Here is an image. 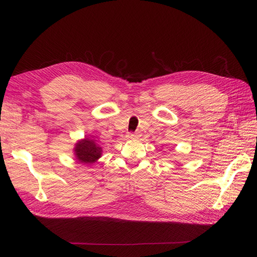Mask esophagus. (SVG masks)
Returning <instances> with one entry per match:
<instances>
[{
  "label": "esophagus",
  "instance_id": "obj_1",
  "mask_svg": "<svg viewBox=\"0 0 257 257\" xmlns=\"http://www.w3.org/2000/svg\"><path fill=\"white\" fill-rule=\"evenodd\" d=\"M140 137L139 134H134V133H130L127 135V139H138Z\"/></svg>",
  "mask_w": 257,
  "mask_h": 257
}]
</instances>
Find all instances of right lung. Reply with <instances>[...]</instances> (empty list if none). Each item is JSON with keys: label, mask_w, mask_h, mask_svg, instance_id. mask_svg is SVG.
Wrapping results in <instances>:
<instances>
[{"label": "right lung", "mask_w": 257, "mask_h": 257, "mask_svg": "<svg viewBox=\"0 0 257 257\" xmlns=\"http://www.w3.org/2000/svg\"><path fill=\"white\" fill-rule=\"evenodd\" d=\"M102 154V148L97 144L92 136H85L84 139H79L74 147V157L79 163L91 165L97 162Z\"/></svg>", "instance_id": "right-lung-1"}]
</instances>
